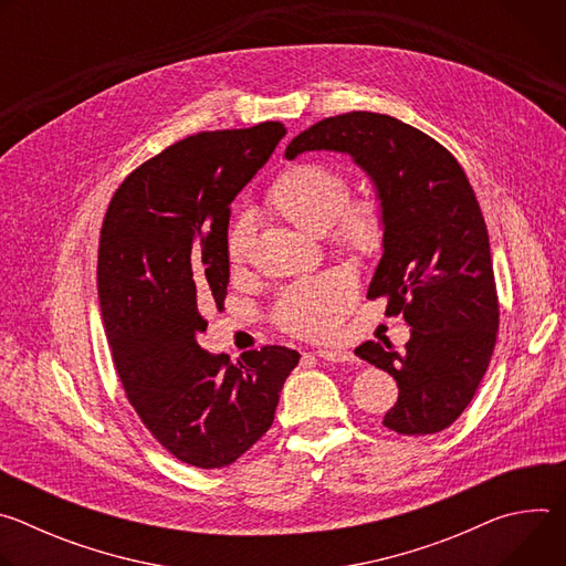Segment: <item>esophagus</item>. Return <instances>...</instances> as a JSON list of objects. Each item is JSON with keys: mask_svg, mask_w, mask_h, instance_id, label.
Returning a JSON list of instances; mask_svg holds the SVG:
<instances>
[{"mask_svg": "<svg viewBox=\"0 0 566 566\" xmlns=\"http://www.w3.org/2000/svg\"><path fill=\"white\" fill-rule=\"evenodd\" d=\"M317 358L329 363H354V354L345 349H317Z\"/></svg>", "mask_w": 566, "mask_h": 566, "instance_id": "obj_1", "label": "esophagus"}]
</instances>
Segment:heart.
Here are the masks:
<instances>
[{
  "mask_svg": "<svg viewBox=\"0 0 566 566\" xmlns=\"http://www.w3.org/2000/svg\"><path fill=\"white\" fill-rule=\"evenodd\" d=\"M347 175L327 164H295L286 168L266 192V208L289 223L327 234L338 251L354 258H371L385 239V214L376 199H349ZM253 230L249 221H237L228 234V264L239 271L249 260ZM356 300V280L343 269L304 280L286 289L275 322L300 338H327Z\"/></svg>",
  "mask_w": 566,
  "mask_h": 566,
  "instance_id": "b5f03b06",
  "label": "heart"
}]
</instances>
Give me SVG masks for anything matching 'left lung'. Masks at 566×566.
<instances>
[{
    "label": "left lung",
    "instance_id": "1",
    "mask_svg": "<svg viewBox=\"0 0 566 566\" xmlns=\"http://www.w3.org/2000/svg\"><path fill=\"white\" fill-rule=\"evenodd\" d=\"M340 151L371 179L385 214L367 297L387 295L412 334L402 352L374 340L356 356L385 369L398 400L382 426L408 437L452 426L489 369L500 325L489 230L457 158L412 125L374 112L325 118L284 156Z\"/></svg>",
    "mask_w": 566,
    "mask_h": 566
}]
</instances>
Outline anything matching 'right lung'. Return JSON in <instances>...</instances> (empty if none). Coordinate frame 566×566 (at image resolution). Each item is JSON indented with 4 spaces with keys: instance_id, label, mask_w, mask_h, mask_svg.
Returning a JSON list of instances; mask_svg holds the SVG:
<instances>
[{
    "instance_id": "add662e5",
    "label": "right lung",
    "mask_w": 566,
    "mask_h": 566,
    "mask_svg": "<svg viewBox=\"0 0 566 566\" xmlns=\"http://www.w3.org/2000/svg\"><path fill=\"white\" fill-rule=\"evenodd\" d=\"M282 123L201 132L145 160L116 190L98 249V297L125 394L179 461L223 468L271 428L300 354L271 345L230 363L199 347L223 304L230 203L284 138Z\"/></svg>"
}]
</instances>
